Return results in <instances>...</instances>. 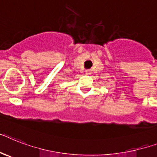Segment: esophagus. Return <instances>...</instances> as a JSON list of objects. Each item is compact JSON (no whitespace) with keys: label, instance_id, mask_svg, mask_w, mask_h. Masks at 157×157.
<instances>
[{"label":"esophagus","instance_id":"34e87169","mask_svg":"<svg viewBox=\"0 0 157 157\" xmlns=\"http://www.w3.org/2000/svg\"><path fill=\"white\" fill-rule=\"evenodd\" d=\"M85 73L87 75H90L91 74V71H90V70H86V71H85Z\"/></svg>","mask_w":157,"mask_h":157}]
</instances>
